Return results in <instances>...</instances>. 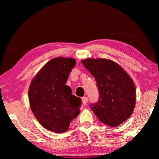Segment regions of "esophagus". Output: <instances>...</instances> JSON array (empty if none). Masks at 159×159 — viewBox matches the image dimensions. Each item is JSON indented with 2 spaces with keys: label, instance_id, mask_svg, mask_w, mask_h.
<instances>
[{
  "label": "esophagus",
  "instance_id": "1",
  "mask_svg": "<svg viewBox=\"0 0 159 159\" xmlns=\"http://www.w3.org/2000/svg\"><path fill=\"white\" fill-rule=\"evenodd\" d=\"M88 97H83V98H82V103H83L84 105H85V104L88 103Z\"/></svg>",
  "mask_w": 159,
  "mask_h": 159
}]
</instances>
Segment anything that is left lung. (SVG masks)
I'll return each mask as SVG.
<instances>
[{
	"mask_svg": "<svg viewBox=\"0 0 159 159\" xmlns=\"http://www.w3.org/2000/svg\"><path fill=\"white\" fill-rule=\"evenodd\" d=\"M82 63L95 77L99 92L98 101L90 105L91 110L102 123L113 127L120 125L129 118L135 106L132 80L111 60L87 58Z\"/></svg>",
	"mask_w": 159,
	"mask_h": 159,
	"instance_id": "1",
	"label": "left lung"
}]
</instances>
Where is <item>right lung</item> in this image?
Here are the masks:
<instances>
[{
  "instance_id": "obj_1",
  "label": "right lung",
  "mask_w": 159,
  "mask_h": 159,
  "mask_svg": "<svg viewBox=\"0 0 159 159\" xmlns=\"http://www.w3.org/2000/svg\"><path fill=\"white\" fill-rule=\"evenodd\" d=\"M75 65L74 58H53L30 85L28 95L32 113L43 127L56 133L67 131L71 121L80 114L81 99L71 95V88L66 84Z\"/></svg>"
}]
</instances>
